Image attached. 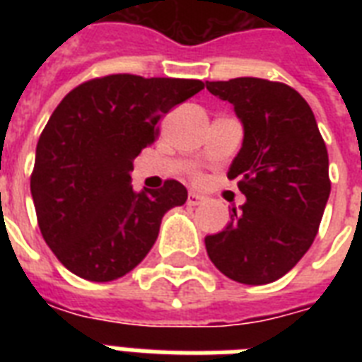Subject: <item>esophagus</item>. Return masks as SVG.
<instances>
[{
    "label": "esophagus",
    "mask_w": 362,
    "mask_h": 362,
    "mask_svg": "<svg viewBox=\"0 0 362 362\" xmlns=\"http://www.w3.org/2000/svg\"><path fill=\"white\" fill-rule=\"evenodd\" d=\"M203 201L204 197L201 195V193H195V192L187 193V204H189V206H197V204H201Z\"/></svg>",
    "instance_id": "34e87169"
}]
</instances>
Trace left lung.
<instances>
[{"instance_id": "left-lung-1", "label": "left lung", "mask_w": 362, "mask_h": 362, "mask_svg": "<svg viewBox=\"0 0 362 362\" xmlns=\"http://www.w3.org/2000/svg\"><path fill=\"white\" fill-rule=\"evenodd\" d=\"M244 125L227 176L246 195L231 223L204 238L216 269L247 286L287 274L312 246L331 193L329 153L314 112L284 82L242 76L206 82Z\"/></svg>"}]
</instances>
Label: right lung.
Masks as SVG:
<instances>
[{"instance_id": "right-lung-1", "label": "right lung", "mask_w": 362, "mask_h": 362, "mask_svg": "<svg viewBox=\"0 0 362 362\" xmlns=\"http://www.w3.org/2000/svg\"><path fill=\"white\" fill-rule=\"evenodd\" d=\"M203 88L193 78L109 75L62 99L37 142L30 186L42 238L65 269L110 281L146 257L187 189L165 180L135 193L133 159L158 139L161 116Z\"/></svg>"}]
</instances>
